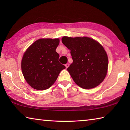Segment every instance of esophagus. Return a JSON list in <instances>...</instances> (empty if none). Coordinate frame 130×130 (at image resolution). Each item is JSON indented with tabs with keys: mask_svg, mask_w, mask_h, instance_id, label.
I'll return each instance as SVG.
<instances>
[{
	"mask_svg": "<svg viewBox=\"0 0 130 130\" xmlns=\"http://www.w3.org/2000/svg\"><path fill=\"white\" fill-rule=\"evenodd\" d=\"M69 63H67V64H65L66 68H68V67H69Z\"/></svg>",
	"mask_w": 130,
	"mask_h": 130,
	"instance_id": "esophagus-1",
	"label": "esophagus"
}]
</instances>
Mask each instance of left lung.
I'll use <instances>...</instances> for the list:
<instances>
[{
	"label": "left lung",
	"instance_id": "left-lung-1",
	"mask_svg": "<svg viewBox=\"0 0 130 130\" xmlns=\"http://www.w3.org/2000/svg\"><path fill=\"white\" fill-rule=\"evenodd\" d=\"M62 42L70 50L73 62L67 70L74 83L84 89L100 84L108 67V56L103 46L88 37L64 36Z\"/></svg>",
	"mask_w": 130,
	"mask_h": 130
}]
</instances>
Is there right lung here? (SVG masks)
Instances as JSON below:
<instances>
[{
	"label": "right lung",
	"mask_w": 130,
	"mask_h": 130,
	"mask_svg": "<svg viewBox=\"0 0 130 130\" xmlns=\"http://www.w3.org/2000/svg\"><path fill=\"white\" fill-rule=\"evenodd\" d=\"M59 38H41L32 43L24 53L21 69L25 80L32 88L47 89L56 82L64 65L59 62L56 48Z\"/></svg>",
	"instance_id": "1"
}]
</instances>
